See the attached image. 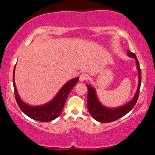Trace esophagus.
I'll return each instance as SVG.
<instances>
[{
  "mask_svg": "<svg viewBox=\"0 0 155 155\" xmlns=\"http://www.w3.org/2000/svg\"><path fill=\"white\" fill-rule=\"evenodd\" d=\"M88 78V75L87 74H82L80 75L79 77V81L80 82H84L85 80H87Z\"/></svg>",
  "mask_w": 155,
  "mask_h": 155,
  "instance_id": "1",
  "label": "esophagus"
}]
</instances>
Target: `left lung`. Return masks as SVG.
I'll use <instances>...</instances> for the list:
<instances>
[{"mask_svg":"<svg viewBox=\"0 0 155 155\" xmlns=\"http://www.w3.org/2000/svg\"><path fill=\"white\" fill-rule=\"evenodd\" d=\"M127 55L130 57H132V58L135 59V60L136 68H137L138 71L139 83L137 91H136L134 96L127 104L120 107H115V108H110V107H107L103 105L99 101L95 88L93 87L92 85H88V84H87L88 90L87 108L91 116L96 121L103 123H109L115 121V120L121 118L122 117L127 114L134 107L136 103H137L141 87V69L140 67V64H139L137 58L135 54L128 50Z\"/></svg>","mask_w":155,"mask_h":155,"instance_id":"1","label":"left lung"}]
</instances>
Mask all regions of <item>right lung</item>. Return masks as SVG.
<instances>
[{"label": "right lung", "instance_id": "1", "mask_svg": "<svg viewBox=\"0 0 155 155\" xmlns=\"http://www.w3.org/2000/svg\"><path fill=\"white\" fill-rule=\"evenodd\" d=\"M15 64L14 69V74H13V83H14V93L16 102L19 106L20 109L22 110L31 119H33L37 121L40 122H49L51 120L56 119L59 117L64 109V104L65 103L67 97L70 91L72 90L74 85L78 83L79 78L76 77L72 78L65 84L63 87L60 89L55 96L51 101L41 105H30L22 101L18 93L16 86L15 83Z\"/></svg>", "mask_w": 155, "mask_h": 155}]
</instances>
